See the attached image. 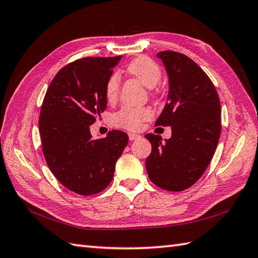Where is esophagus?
Segmentation results:
<instances>
[{
	"label": "esophagus",
	"mask_w": 258,
	"mask_h": 258,
	"mask_svg": "<svg viewBox=\"0 0 258 258\" xmlns=\"http://www.w3.org/2000/svg\"><path fill=\"white\" fill-rule=\"evenodd\" d=\"M141 136L139 135V134H135V133H128V139L131 140V141H135V140H138V139H140Z\"/></svg>",
	"instance_id": "esophagus-1"
}]
</instances>
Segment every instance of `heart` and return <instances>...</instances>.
I'll return each instance as SVG.
<instances>
[{"instance_id":"1","label":"heart","mask_w":258,"mask_h":258,"mask_svg":"<svg viewBox=\"0 0 258 258\" xmlns=\"http://www.w3.org/2000/svg\"><path fill=\"white\" fill-rule=\"evenodd\" d=\"M126 72L147 89H153L157 85L162 78V70L158 64L147 56H139L131 61L126 67ZM120 85V79L117 73L109 76L106 83L105 94L109 101H115L118 95ZM153 116V112L150 107H133L124 106L117 113L113 115V123L118 127L136 131L139 130L142 123L149 120Z\"/></svg>"}]
</instances>
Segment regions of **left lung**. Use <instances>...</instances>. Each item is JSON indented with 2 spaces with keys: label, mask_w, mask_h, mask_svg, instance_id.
<instances>
[{
  "label": "left lung",
  "mask_w": 258,
  "mask_h": 258,
  "mask_svg": "<svg viewBox=\"0 0 258 258\" xmlns=\"http://www.w3.org/2000/svg\"><path fill=\"white\" fill-rule=\"evenodd\" d=\"M168 76L167 102L156 126H171V139L146 134L152 152L149 177L158 187L180 191L200 179L221 135V104L215 86L199 65L182 53H157Z\"/></svg>",
  "instance_id": "8db88e82"
}]
</instances>
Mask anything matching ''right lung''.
<instances>
[{
    "instance_id": "1",
    "label": "right lung",
    "mask_w": 258,
    "mask_h": 258,
    "mask_svg": "<svg viewBox=\"0 0 258 258\" xmlns=\"http://www.w3.org/2000/svg\"><path fill=\"white\" fill-rule=\"evenodd\" d=\"M122 56L85 57L57 72L46 91L38 119L43 154L68 189L89 196L106 188L128 136L113 130L93 140L90 126L106 108V83Z\"/></svg>"
}]
</instances>
